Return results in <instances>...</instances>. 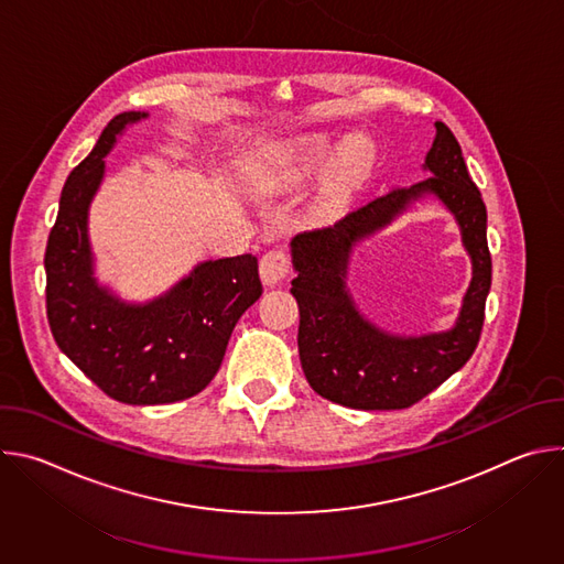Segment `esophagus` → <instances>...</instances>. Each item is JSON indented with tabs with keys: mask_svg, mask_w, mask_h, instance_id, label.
Here are the masks:
<instances>
[{
	"mask_svg": "<svg viewBox=\"0 0 564 564\" xmlns=\"http://www.w3.org/2000/svg\"><path fill=\"white\" fill-rule=\"evenodd\" d=\"M290 272H292V265H290V257L285 250H272L259 263L261 281L268 288H274L281 281H285L290 276Z\"/></svg>",
	"mask_w": 564,
	"mask_h": 564,
	"instance_id": "1",
	"label": "esophagus"
}]
</instances>
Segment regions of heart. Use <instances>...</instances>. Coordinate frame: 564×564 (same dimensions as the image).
Segmentation results:
<instances>
[{
  "label": "heart",
  "instance_id": "1",
  "mask_svg": "<svg viewBox=\"0 0 564 564\" xmlns=\"http://www.w3.org/2000/svg\"><path fill=\"white\" fill-rule=\"evenodd\" d=\"M333 155H335V147L324 135H314V138L301 142L294 149V165H292L294 176L296 178H310L318 172H324L330 165ZM355 174H357V158H346L344 163L339 165L333 183L326 187L324 198H321V205H318L321 214L333 216L341 207V203L346 198L348 183L352 181Z\"/></svg>",
  "mask_w": 564,
  "mask_h": 564
}]
</instances>
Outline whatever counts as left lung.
I'll return each instance as SVG.
<instances>
[{
    "label": "left lung",
    "mask_w": 564,
    "mask_h": 564,
    "mask_svg": "<svg viewBox=\"0 0 564 564\" xmlns=\"http://www.w3.org/2000/svg\"><path fill=\"white\" fill-rule=\"evenodd\" d=\"M424 170L431 178L370 200L330 227L292 238V294L299 303V357L314 392L357 411H399L417 404L477 348L491 290L487 207L468 176L462 147L444 122ZM424 195L456 216L474 263V279L456 326L444 334L399 338L379 332L356 310L345 288L351 248Z\"/></svg>",
    "instance_id": "left-lung-1"
}]
</instances>
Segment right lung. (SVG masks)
Here are the masks:
<instances>
[{"mask_svg":"<svg viewBox=\"0 0 564 564\" xmlns=\"http://www.w3.org/2000/svg\"><path fill=\"white\" fill-rule=\"evenodd\" d=\"M147 116H116L68 174L44 254L46 316L57 348L102 392L131 406L198 394L218 372L236 321L263 292L252 254L203 261L147 303H127L94 276L89 205L105 158Z\"/></svg>","mask_w":564,"mask_h":564,"instance_id":"obj_1","label":"right lung"}]
</instances>
